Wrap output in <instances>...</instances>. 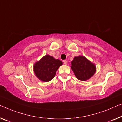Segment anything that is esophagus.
Here are the masks:
<instances>
[{"label":"esophagus","mask_w":122,"mask_h":122,"mask_svg":"<svg viewBox=\"0 0 122 122\" xmlns=\"http://www.w3.org/2000/svg\"><path fill=\"white\" fill-rule=\"evenodd\" d=\"M63 63H64L65 65H67V63H68V62H67V60H63Z\"/></svg>","instance_id":"esophagus-1"}]
</instances>
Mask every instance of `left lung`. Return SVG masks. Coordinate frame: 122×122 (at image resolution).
Here are the masks:
<instances>
[{
	"label": "left lung",
	"instance_id": "1",
	"mask_svg": "<svg viewBox=\"0 0 122 122\" xmlns=\"http://www.w3.org/2000/svg\"><path fill=\"white\" fill-rule=\"evenodd\" d=\"M72 70L74 75L80 81H86L95 73V65L84 56L74 57L71 62Z\"/></svg>",
	"mask_w": 122,
	"mask_h": 122
}]
</instances>
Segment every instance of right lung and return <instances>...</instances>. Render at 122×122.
<instances>
[{"label": "right lung", "mask_w": 122, "mask_h": 122, "mask_svg": "<svg viewBox=\"0 0 122 122\" xmlns=\"http://www.w3.org/2000/svg\"><path fill=\"white\" fill-rule=\"evenodd\" d=\"M63 63L52 56L45 55L34 63L33 71L40 81L48 82L54 78L58 69Z\"/></svg>", "instance_id": "right-lung-1"}]
</instances>
